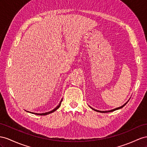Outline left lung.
I'll return each instance as SVG.
<instances>
[{
    "instance_id": "left-lung-1",
    "label": "left lung",
    "mask_w": 147,
    "mask_h": 147,
    "mask_svg": "<svg viewBox=\"0 0 147 147\" xmlns=\"http://www.w3.org/2000/svg\"><path fill=\"white\" fill-rule=\"evenodd\" d=\"M130 99L128 100V101L127 102H125V104H124L123 106H120V107H117V108H115V109H112V110H110V111H98V110H96V109H94V108H92V107H91V106H89L90 107H91L92 109H93L94 111H97V112H102V113H107V112H113V111H116V110H118V109H121V108H122L123 106H125V105H126V104L129 102V100H130Z\"/></svg>"
}]
</instances>
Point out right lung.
<instances>
[{"label":"right lung","mask_w":147,"mask_h":147,"mask_svg":"<svg viewBox=\"0 0 147 147\" xmlns=\"http://www.w3.org/2000/svg\"><path fill=\"white\" fill-rule=\"evenodd\" d=\"M62 100H63V99L61 100V101H60L59 102V104L57 106H56L54 109H53L52 111H49V112H45V113H35V112H29V111H27V112H30V113H31V114H36V115H48V114H51V113H52V112H55V111H56L60 107V106H61V102H62Z\"/></svg>","instance_id":"obj_1"}]
</instances>
